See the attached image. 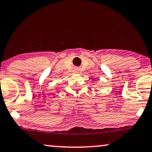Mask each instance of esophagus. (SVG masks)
<instances>
[{
	"instance_id": "esophagus-1",
	"label": "esophagus",
	"mask_w": 152,
	"mask_h": 152,
	"mask_svg": "<svg viewBox=\"0 0 152 152\" xmlns=\"http://www.w3.org/2000/svg\"><path fill=\"white\" fill-rule=\"evenodd\" d=\"M78 71H79V69H75L74 72H78Z\"/></svg>"
}]
</instances>
